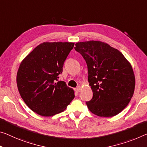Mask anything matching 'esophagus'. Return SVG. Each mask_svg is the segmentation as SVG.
<instances>
[{
    "label": "esophagus",
    "instance_id": "1",
    "mask_svg": "<svg viewBox=\"0 0 147 147\" xmlns=\"http://www.w3.org/2000/svg\"><path fill=\"white\" fill-rule=\"evenodd\" d=\"M80 89H81V88H80V86H78L77 88H75V91H76V92H79L80 91Z\"/></svg>",
    "mask_w": 147,
    "mask_h": 147
}]
</instances>
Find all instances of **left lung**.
I'll list each match as a JSON object with an SVG mask.
<instances>
[{"label": "left lung", "instance_id": "1", "mask_svg": "<svg viewBox=\"0 0 147 147\" xmlns=\"http://www.w3.org/2000/svg\"><path fill=\"white\" fill-rule=\"evenodd\" d=\"M74 49L87 63L93 97L90 111L103 117L117 115L134 95L136 78L130 63L117 49L101 41L80 42Z\"/></svg>", "mask_w": 147, "mask_h": 147}]
</instances>
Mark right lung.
I'll list each match as a JSON object with an SVG mask.
<instances>
[{"label": "right lung", "instance_id": "obj_1", "mask_svg": "<svg viewBox=\"0 0 147 147\" xmlns=\"http://www.w3.org/2000/svg\"><path fill=\"white\" fill-rule=\"evenodd\" d=\"M74 42H43L28 54L18 69L16 81L21 97L29 109L43 116L66 109L74 92L58 81Z\"/></svg>", "mask_w": 147, "mask_h": 147}]
</instances>
